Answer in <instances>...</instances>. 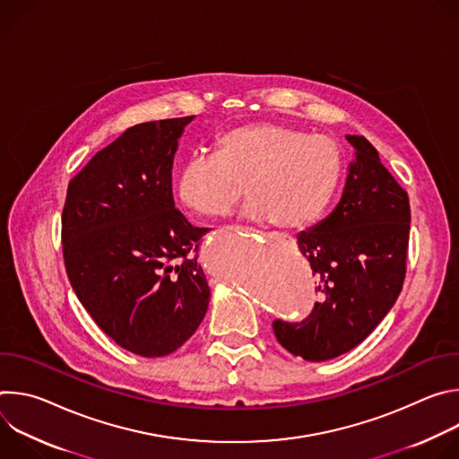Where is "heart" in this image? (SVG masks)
Listing matches in <instances>:
<instances>
[{
  "mask_svg": "<svg viewBox=\"0 0 459 459\" xmlns=\"http://www.w3.org/2000/svg\"><path fill=\"white\" fill-rule=\"evenodd\" d=\"M343 174L340 145L281 123H245L223 130L214 154L188 158L176 179L179 202L195 216L223 218L247 185L245 214L298 230L331 205Z\"/></svg>",
  "mask_w": 459,
  "mask_h": 459,
  "instance_id": "obj_1",
  "label": "heart"
}]
</instances>
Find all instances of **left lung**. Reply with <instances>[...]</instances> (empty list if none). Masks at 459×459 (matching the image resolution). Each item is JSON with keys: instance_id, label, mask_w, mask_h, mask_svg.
<instances>
[{"instance_id": "left-lung-1", "label": "left lung", "mask_w": 459, "mask_h": 459, "mask_svg": "<svg viewBox=\"0 0 459 459\" xmlns=\"http://www.w3.org/2000/svg\"><path fill=\"white\" fill-rule=\"evenodd\" d=\"M356 160L336 209L298 234L319 301L301 323L276 319L281 347L326 361L359 345L396 303L407 271L409 195L363 136H347Z\"/></svg>"}]
</instances>
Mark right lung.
I'll use <instances>...</instances> for the list:
<instances>
[{
    "mask_svg": "<svg viewBox=\"0 0 459 459\" xmlns=\"http://www.w3.org/2000/svg\"><path fill=\"white\" fill-rule=\"evenodd\" d=\"M194 119L147 121L100 151L67 188L61 216L69 281L100 329L143 358L178 351L205 317L198 261L207 229L174 207L172 163Z\"/></svg>",
    "mask_w": 459,
    "mask_h": 459,
    "instance_id": "right-lung-1",
    "label": "right lung"
}]
</instances>
